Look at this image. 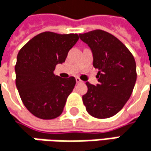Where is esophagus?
<instances>
[{
    "mask_svg": "<svg viewBox=\"0 0 151 151\" xmlns=\"http://www.w3.org/2000/svg\"><path fill=\"white\" fill-rule=\"evenodd\" d=\"M76 82H77L78 84H81V83H83V81H82L79 78H76Z\"/></svg>",
    "mask_w": 151,
    "mask_h": 151,
    "instance_id": "obj_1",
    "label": "esophagus"
}]
</instances>
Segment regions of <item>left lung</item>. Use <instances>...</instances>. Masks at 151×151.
Segmentation results:
<instances>
[{
	"instance_id": "1",
	"label": "left lung",
	"mask_w": 151,
	"mask_h": 151,
	"mask_svg": "<svg viewBox=\"0 0 151 151\" xmlns=\"http://www.w3.org/2000/svg\"><path fill=\"white\" fill-rule=\"evenodd\" d=\"M80 39L91 48L93 65L99 72V84L86 82L87 93L82 96L87 113L106 119L116 114L131 96L136 80L135 58L129 50L112 34L95 29L79 34Z\"/></svg>"
}]
</instances>
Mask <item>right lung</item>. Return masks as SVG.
I'll list each match as a JSON object with an SVG mask.
<instances>
[{
    "mask_svg": "<svg viewBox=\"0 0 151 151\" xmlns=\"http://www.w3.org/2000/svg\"><path fill=\"white\" fill-rule=\"evenodd\" d=\"M78 40V34L50 31L31 38L19 50L15 64V85L26 108L36 117H58L76 84L74 77L54 74L58 64L65 61L68 51Z\"/></svg>",
    "mask_w": 151,
    "mask_h": 151,
    "instance_id": "1",
    "label": "right lung"
}]
</instances>
